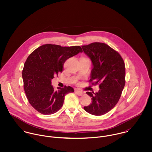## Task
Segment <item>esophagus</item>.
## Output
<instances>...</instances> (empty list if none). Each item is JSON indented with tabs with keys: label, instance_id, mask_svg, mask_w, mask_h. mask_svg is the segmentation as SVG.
I'll use <instances>...</instances> for the list:
<instances>
[{
	"label": "esophagus",
	"instance_id": "obj_1",
	"mask_svg": "<svg viewBox=\"0 0 152 152\" xmlns=\"http://www.w3.org/2000/svg\"><path fill=\"white\" fill-rule=\"evenodd\" d=\"M75 92H77V94L79 96H82V95H83L84 94L83 91H80V90H79V89H76V90H75Z\"/></svg>",
	"mask_w": 152,
	"mask_h": 152
}]
</instances>
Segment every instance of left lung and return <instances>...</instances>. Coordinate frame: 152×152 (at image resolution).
<instances>
[{
    "label": "left lung",
    "instance_id": "1",
    "mask_svg": "<svg viewBox=\"0 0 152 152\" xmlns=\"http://www.w3.org/2000/svg\"><path fill=\"white\" fill-rule=\"evenodd\" d=\"M82 48L92 63L89 81L99 85L98 92H86L92 103L84 108L90 114L102 115L113 108L120 99L125 84V63L121 55L106 44L95 42Z\"/></svg>",
    "mask_w": 152,
    "mask_h": 152
}]
</instances>
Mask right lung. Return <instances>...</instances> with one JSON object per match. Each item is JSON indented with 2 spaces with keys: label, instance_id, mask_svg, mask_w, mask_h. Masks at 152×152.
Masks as SVG:
<instances>
[{
  "label": "right lung",
  "instance_id": "add662e5",
  "mask_svg": "<svg viewBox=\"0 0 152 152\" xmlns=\"http://www.w3.org/2000/svg\"><path fill=\"white\" fill-rule=\"evenodd\" d=\"M83 50L80 46L61 47L44 44L27 57L22 71L24 89L30 105L43 115L57 112L63 107L65 95L74 92L72 87L51 86L54 75L63 71L65 61Z\"/></svg>",
  "mask_w": 152,
  "mask_h": 152
}]
</instances>
